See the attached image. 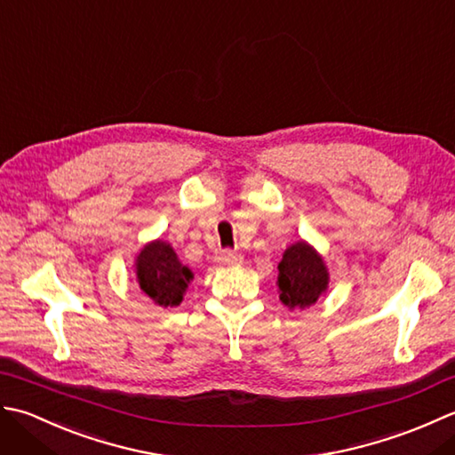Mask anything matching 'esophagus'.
I'll use <instances>...</instances> for the list:
<instances>
[{
	"instance_id": "1",
	"label": "esophagus",
	"mask_w": 455,
	"mask_h": 455,
	"mask_svg": "<svg viewBox=\"0 0 455 455\" xmlns=\"http://www.w3.org/2000/svg\"><path fill=\"white\" fill-rule=\"evenodd\" d=\"M218 261L221 265H239L241 263V255L235 253V251H231V249H224V251L218 255Z\"/></svg>"
}]
</instances>
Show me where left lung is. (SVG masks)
<instances>
[{"mask_svg": "<svg viewBox=\"0 0 455 455\" xmlns=\"http://www.w3.org/2000/svg\"><path fill=\"white\" fill-rule=\"evenodd\" d=\"M330 275L316 249L296 241L286 249L279 263V299L291 310H304L328 291Z\"/></svg>", "mask_w": 455, "mask_h": 455, "instance_id": "1", "label": "left lung"}]
</instances>
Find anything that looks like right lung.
<instances>
[{
	"label": "right lung",
	"instance_id": "obj_1",
	"mask_svg": "<svg viewBox=\"0 0 455 455\" xmlns=\"http://www.w3.org/2000/svg\"><path fill=\"white\" fill-rule=\"evenodd\" d=\"M137 283L149 299L159 306H179L188 291L192 271L179 261L171 243L163 239L147 243L135 261Z\"/></svg>",
	"mask_w": 455,
	"mask_h": 455
}]
</instances>
